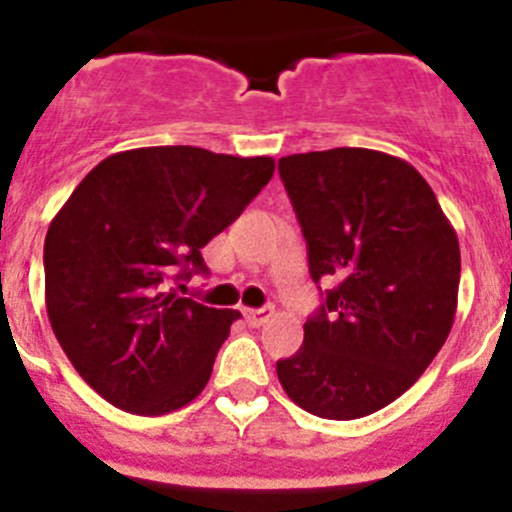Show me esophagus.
<instances>
[{"label":"esophagus","mask_w":512,"mask_h":512,"mask_svg":"<svg viewBox=\"0 0 512 512\" xmlns=\"http://www.w3.org/2000/svg\"><path fill=\"white\" fill-rule=\"evenodd\" d=\"M272 313H275V310H272V308H247L245 310L247 326H250V328L265 326V323L272 318Z\"/></svg>","instance_id":"obj_1"}]
</instances>
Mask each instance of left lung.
I'll use <instances>...</instances> for the list:
<instances>
[{
    "label": "left lung",
    "mask_w": 512,
    "mask_h": 512,
    "mask_svg": "<svg viewBox=\"0 0 512 512\" xmlns=\"http://www.w3.org/2000/svg\"><path fill=\"white\" fill-rule=\"evenodd\" d=\"M308 245L313 283L331 280L298 353L278 361L285 394L323 419H358L399 399L455 323L460 242L432 186L407 161L331 148L278 161Z\"/></svg>",
    "instance_id": "8db88e82"
}]
</instances>
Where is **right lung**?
I'll return each mask as SVG.
<instances>
[{
    "instance_id": "add662e5",
    "label": "right lung",
    "mask_w": 512,
    "mask_h": 512,
    "mask_svg": "<svg viewBox=\"0 0 512 512\" xmlns=\"http://www.w3.org/2000/svg\"><path fill=\"white\" fill-rule=\"evenodd\" d=\"M270 156L148 146L100 161L45 237L50 326L113 407L159 417L197 399L240 310L164 290L207 272L202 247L272 179Z\"/></svg>"
}]
</instances>
